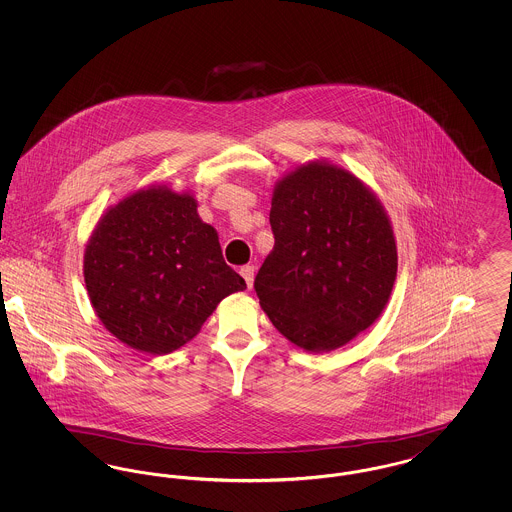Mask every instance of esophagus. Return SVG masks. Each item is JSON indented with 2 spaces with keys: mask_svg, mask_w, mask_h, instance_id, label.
<instances>
[{
  "mask_svg": "<svg viewBox=\"0 0 512 512\" xmlns=\"http://www.w3.org/2000/svg\"><path fill=\"white\" fill-rule=\"evenodd\" d=\"M240 274L244 276L247 288H253V278H255V267H251V265H245V267L240 268Z\"/></svg>",
  "mask_w": 512,
  "mask_h": 512,
  "instance_id": "esophagus-1",
  "label": "esophagus"
}]
</instances>
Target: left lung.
I'll list each match as a JSON object with an SVG mask.
<instances>
[{"label": "left lung", "instance_id": "obj_1", "mask_svg": "<svg viewBox=\"0 0 512 512\" xmlns=\"http://www.w3.org/2000/svg\"><path fill=\"white\" fill-rule=\"evenodd\" d=\"M274 249L255 276L270 322L307 351H332L384 311L397 251L380 201L347 171L303 165L274 190Z\"/></svg>", "mask_w": 512, "mask_h": 512}]
</instances>
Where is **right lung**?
Segmentation results:
<instances>
[{"label": "right lung", "mask_w": 512, "mask_h": 512, "mask_svg": "<svg viewBox=\"0 0 512 512\" xmlns=\"http://www.w3.org/2000/svg\"><path fill=\"white\" fill-rule=\"evenodd\" d=\"M84 280L105 328L151 355L182 347L226 295L245 290L194 197L167 188L136 192L99 220Z\"/></svg>", "instance_id": "obj_1"}]
</instances>
